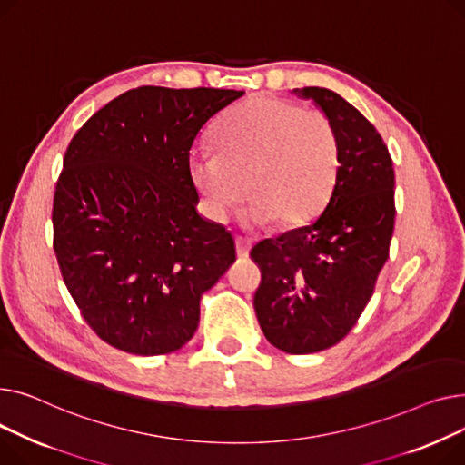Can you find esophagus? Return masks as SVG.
I'll return each mask as SVG.
<instances>
[{
  "label": "esophagus",
  "mask_w": 465,
  "mask_h": 465,
  "mask_svg": "<svg viewBox=\"0 0 465 465\" xmlns=\"http://www.w3.org/2000/svg\"><path fill=\"white\" fill-rule=\"evenodd\" d=\"M234 243H236V255L240 259H245L250 255V250H252V240L248 238H242V236H236L234 238Z\"/></svg>",
  "instance_id": "esophagus-1"
}]
</instances>
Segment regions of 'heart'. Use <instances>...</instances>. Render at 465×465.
I'll list each match as a JSON object with an SVG mask.
<instances>
[{"instance_id": "obj_1", "label": "heart", "mask_w": 465, "mask_h": 465, "mask_svg": "<svg viewBox=\"0 0 465 465\" xmlns=\"http://www.w3.org/2000/svg\"><path fill=\"white\" fill-rule=\"evenodd\" d=\"M341 161L338 129L322 111L255 95L229 111L213 131V152L189 157L191 180L213 220L243 199L252 225L300 227L331 199Z\"/></svg>"}]
</instances>
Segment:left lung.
Returning <instances> with one entry per match:
<instances>
[{
    "label": "left lung",
    "instance_id": "8db88e82",
    "mask_svg": "<svg viewBox=\"0 0 465 465\" xmlns=\"http://www.w3.org/2000/svg\"><path fill=\"white\" fill-rule=\"evenodd\" d=\"M292 92L332 118L341 161L312 223L252 250L262 276L253 308L272 345L308 354L341 341L370 302L394 231V169L377 129L341 95L317 86Z\"/></svg>",
    "mask_w": 465,
    "mask_h": 465
}]
</instances>
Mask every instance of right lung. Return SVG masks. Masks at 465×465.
Wrapping results in <instances>:
<instances>
[{"label":"right lung","instance_id":"right-lung-1","mask_svg":"<svg viewBox=\"0 0 465 465\" xmlns=\"http://www.w3.org/2000/svg\"><path fill=\"white\" fill-rule=\"evenodd\" d=\"M243 92L141 86L106 103L67 146L54 191V252L90 329L153 357L193 338L201 296L236 261L197 212L189 150Z\"/></svg>","mask_w":465,"mask_h":465}]
</instances>
